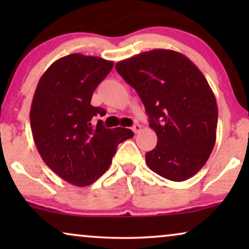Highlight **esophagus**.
Returning a JSON list of instances; mask_svg holds the SVG:
<instances>
[{
	"label": "esophagus",
	"mask_w": 249,
	"mask_h": 249,
	"mask_svg": "<svg viewBox=\"0 0 249 249\" xmlns=\"http://www.w3.org/2000/svg\"><path fill=\"white\" fill-rule=\"evenodd\" d=\"M141 129H142V127H141V124H135L134 127H132V131L135 132V134H138L139 131H141Z\"/></svg>",
	"instance_id": "34e87169"
}]
</instances>
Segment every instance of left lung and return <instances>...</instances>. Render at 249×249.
<instances>
[{"label": "left lung", "mask_w": 249, "mask_h": 249, "mask_svg": "<svg viewBox=\"0 0 249 249\" xmlns=\"http://www.w3.org/2000/svg\"><path fill=\"white\" fill-rule=\"evenodd\" d=\"M115 69L137 91L158 136L146 153L148 168L177 182L195 176L216 141V100L202 71L183 54L163 49L122 60Z\"/></svg>", "instance_id": "left-lung-1"}]
</instances>
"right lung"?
<instances>
[{"mask_svg": "<svg viewBox=\"0 0 249 249\" xmlns=\"http://www.w3.org/2000/svg\"><path fill=\"white\" fill-rule=\"evenodd\" d=\"M113 62L73 53L56 60L40 77L30 107V127L45 164L77 187L89 186L111 165L118 145L134 137L130 129L104 128L91 120L105 110L90 104Z\"/></svg>", "mask_w": 249, "mask_h": 249, "instance_id": "obj_1", "label": "right lung"}]
</instances>
